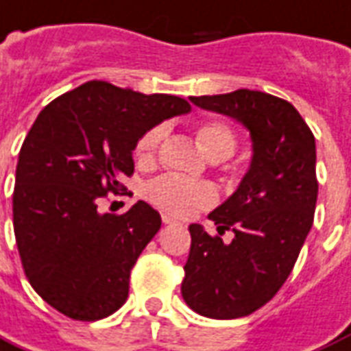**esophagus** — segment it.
<instances>
[{"mask_svg":"<svg viewBox=\"0 0 351 351\" xmlns=\"http://www.w3.org/2000/svg\"><path fill=\"white\" fill-rule=\"evenodd\" d=\"M162 223H165V226H170V223H178V220H173L172 216L162 215Z\"/></svg>","mask_w":351,"mask_h":351,"instance_id":"esophagus-1","label":"esophagus"}]
</instances>
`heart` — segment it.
Segmentation results:
<instances>
[{
    "instance_id": "heart-1",
    "label": "heart",
    "mask_w": 351,
    "mask_h": 351,
    "mask_svg": "<svg viewBox=\"0 0 351 351\" xmlns=\"http://www.w3.org/2000/svg\"><path fill=\"white\" fill-rule=\"evenodd\" d=\"M168 135L165 123L149 128L136 142V159L142 165H152L159 155L160 144ZM196 138L205 154L216 160L228 159L235 154L239 136L229 123L207 120L196 128ZM146 197L159 209L173 216H191L216 204L218 189L209 181H194L176 173H165L146 185Z\"/></svg>"
}]
</instances>
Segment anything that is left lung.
<instances>
[{
    "label": "left lung",
    "instance_id": "obj_1",
    "mask_svg": "<svg viewBox=\"0 0 351 351\" xmlns=\"http://www.w3.org/2000/svg\"><path fill=\"white\" fill-rule=\"evenodd\" d=\"M197 107L237 118L250 129L254 157L228 202L209 220L218 235L192 223L181 294L196 313L218 320L252 315L291 276L315 220V135L292 104L259 90L192 96ZM226 230L236 233L223 243Z\"/></svg>",
    "mask_w": 351,
    "mask_h": 351
}]
</instances>
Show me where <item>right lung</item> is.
<instances>
[{
  "label": "right lung",
  "mask_w": 351,
  "mask_h": 351,
  "mask_svg": "<svg viewBox=\"0 0 351 351\" xmlns=\"http://www.w3.org/2000/svg\"><path fill=\"white\" fill-rule=\"evenodd\" d=\"M189 110L183 97L88 81L36 116L16 166L12 223L25 278L53 309L94 322L125 304L160 216L146 202L123 215L104 213L101 202L125 191L147 129Z\"/></svg>",
  "instance_id": "obj_1"
}]
</instances>
